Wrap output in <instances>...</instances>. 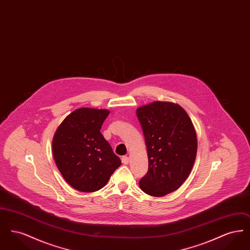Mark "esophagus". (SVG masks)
Returning a JSON list of instances; mask_svg holds the SVG:
<instances>
[{
  "label": "esophagus",
  "mask_w": 250,
  "mask_h": 250,
  "mask_svg": "<svg viewBox=\"0 0 250 250\" xmlns=\"http://www.w3.org/2000/svg\"><path fill=\"white\" fill-rule=\"evenodd\" d=\"M122 162H123V164L127 165L128 162H129V158H128L127 156H123V157H122Z\"/></svg>",
  "instance_id": "34e87169"
}]
</instances>
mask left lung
Returning a JSON list of instances; mask_svg holds the SVG:
<instances>
[{
    "label": "left lung",
    "mask_w": 250,
    "mask_h": 250,
    "mask_svg": "<svg viewBox=\"0 0 250 250\" xmlns=\"http://www.w3.org/2000/svg\"><path fill=\"white\" fill-rule=\"evenodd\" d=\"M143 127L149 167L141 189L153 197L177 190L188 177L197 155V135L178 104L155 101L136 110Z\"/></svg>",
    "instance_id": "left-lung-1"
}]
</instances>
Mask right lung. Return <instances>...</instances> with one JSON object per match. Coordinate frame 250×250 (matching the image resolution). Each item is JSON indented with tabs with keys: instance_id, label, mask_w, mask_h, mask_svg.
I'll use <instances>...</instances> for the list:
<instances>
[{
	"instance_id": "1",
	"label": "right lung",
	"mask_w": 250,
	"mask_h": 250,
	"mask_svg": "<svg viewBox=\"0 0 250 250\" xmlns=\"http://www.w3.org/2000/svg\"><path fill=\"white\" fill-rule=\"evenodd\" d=\"M107 109L81 107L66 116L52 140V154L63 179L73 188L95 192L104 188L121 166L101 134Z\"/></svg>"
}]
</instances>
